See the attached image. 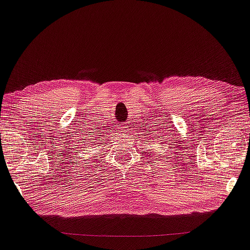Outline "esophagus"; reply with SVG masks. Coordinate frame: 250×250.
I'll return each instance as SVG.
<instances>
[{"label": "esophagus", "instance_id": "obj_1", "mask_svg": "<svg viewBox=\"0 0 250 250\" xmlns=\"http://www.w3.org/2000/svg\"><path fill=\"white\" fill-rule=\"evenodd\" d=\"M120 129H121V130H126V131H127V130H129V129H128V126L125 125V124L121 125V126H120Z\"/></svg>", "mask_w": 250, "mask_h": 250}]
</instances>
